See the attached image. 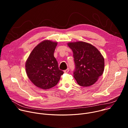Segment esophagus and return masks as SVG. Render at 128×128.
<instances>
[{
  "instance_id": "obj_1",
  "label": "esophagus",
  "mask_w": 128,
  "mask_h": 128,
  "mask_svg": "<svg viewBox=\"0 0 128 128\" xmlns=\"http://www.w3.org/2000/svg\"><path fill=\"white\" fill-rule=\"evenodd\" d=\"M69 71V68H68V69H66V70H65L64 71V72L65 73H68Z\"/></svg>"
}]
</instances>
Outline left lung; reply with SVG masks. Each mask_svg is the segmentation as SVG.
<instances>
[{
    "instance_id": "left-lung-1",
    "label": "left lung",
    "mask_w": 128,
    "mask_h": 128,
    "mask_svg": "<svg viewBox=\"0 0 128 128\" xmlns=\"http://www.w3.org/2000/svg\"><path fill=\"white\" fill-rule=\"evenodd\" d=\"M74 52L75 69L74 76L82 86H89L95 84L103 74L104 59L94 46L78 42L68 44Z\"/></svg>"
}]
</instances>
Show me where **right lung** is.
<instances>
[{
  "label": "right lung",
  "mask_w": 128,
  "mask_h": 128,
  "mask_svg": "<svg viewBox=\"0 0 128 128\" xmlns=\"http://www.w3.org/2000/svg\"><path fill=\"white\" fill-rule=\"evenodd\" d=\"M57 45V42L43 41L35 47L26 61L28 77L35 86L42 89L55 86L64 74L54 56Z\"/></svg>",
  "instance_id": "obj_1"
}]
</instances>
